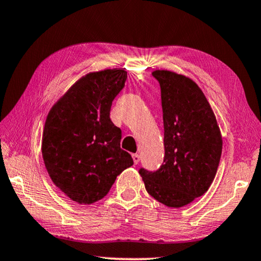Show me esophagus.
Segmentation results:
<instances>
[{
	"label": "esophagus",
	"instance_id": "1",
	"mask_svg": "<svg viewBox=\"0 0 261 261\" xmlns=\"http://www.w3.org/2000/svg\"><path fill=\"white\" fill-rule=\"evenodd\" d=\"M132 159H134L135 165H137V163H139V161H140V156L138 155V154H132Z\"/></svg>",
	"mask_w": 261,
	"mask_h": 261
}]
</instances>
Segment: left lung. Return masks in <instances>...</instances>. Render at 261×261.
<instances>
[{
  "label": "left lung",
  "mask_w": 261,
  "mask_h": 261,
  "mask_svg": "<svg viewBox=\"0 0 261 261\" xmlns=\"http://www.w3.org/2000/svg\"><path fill=\"white\" fill-rule=\"evenodd\" d=\"M165 127V159L156 171L140 168L146 191L168 207H183L204 194L215 177L222 136L205 94L192 79L155 70Z\"/></svg>",
  "instance_id": "left-lung-1"
}]
</instances>
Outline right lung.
I'll return each mask as SVG.
<instances>
[{
	"mask_svg": "<svg viewBox=\"0 0 261 261\" xmlns=\"http://www.w3.org/2000/svg\"><path fill=\"white\" fill-rule=\"evenodd\" d=\"M126 77L123 69L87 73L48 113L43 162L53 183L78 204L102 199L117 176L134 165L121 148V129L109 116Z\"/></svg>",
	"mask_w": 261,
	"mask_h": 261,
	"instance_id": "1",
	"label": "right lung"
}]
</instances>
